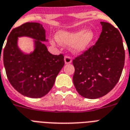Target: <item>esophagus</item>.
<instances>
[{
	"instance_id": "34e87169",
	"label": "esophagus",
	"mask_w": 130,
	"mask_h": 130,
	"mask_svg": "<svg viewBox=\"0 0 130 130\" xmlns=\"http://www.w3.org/2000/svg\"><path fill=\"white\" fill-rule=\"evenodd\" d=\"M72 61V59H71V57L70 56H68V55H66L65 57V63L66 64H69V63H71Z\"/></svg>"
}]
</instances>
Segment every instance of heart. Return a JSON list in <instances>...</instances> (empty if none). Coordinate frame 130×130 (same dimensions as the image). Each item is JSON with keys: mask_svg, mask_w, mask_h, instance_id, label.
<instances>
[{"mask_svg": "<svg viewBox=\"0 0 130 130\" xmlns=\"http://www.w3.org/2000/svg\"><path fill=\"white\" fill-rule=\"evenodd\" d=\"M94 38L92 30L84 29L76 31H59L57 34V40L59 43L65 45H72L73 51L82 52L90 46Z\"/></svg>", "mask_w": 130, "mask_h": 130, "instance_id": "obj_1", "label": "heart"}]
</instances>
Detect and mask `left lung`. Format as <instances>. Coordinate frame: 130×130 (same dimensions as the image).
Instances as JSON below:
<instances>
[{
    "label": "left lung",
    "instance_id": "8db88e82",
    "mask_svg": "<svg viewBox=\"0 0 130 130\" xmlns=\"http://www.w3.org/2000/svg\"><path fill=\"white\" fill-rule=\"evenodd\" d=\"M96 44L73 60V82L77 92L90 99L102 97L115 86L121 77L125 50L119 30L107 22Z\"/></svg>",
    "mask_w": 130,
    "mask_h": 130
}]
</instances>
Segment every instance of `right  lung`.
<instances>
[{"label": "right lung", "instance_id": "right-lung-1", "mask_svg": "<svg viewBox=\"0 0 130 130\" xmlns=\"http://www.w3.org/2000/svg\"><path fill=\"white\" fill-rule=\"evenodd\" d=\"M23 35L37 40L35 50L30 55H24L17 47V38ZM40 40H46L42 25L26 22L12 29L3 51V63L10 84L20 94L34 99L48 93L65 64L63 54L52 55Z\"/></svg>", "mask_w": 130, "mask_h": 130}]
</instances>
